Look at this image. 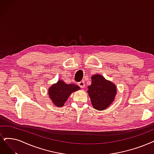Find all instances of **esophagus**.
<instances>
[{"instance_id":"esophagus-1","label":"esophagus","mask_w":154,"mask_h":154,"mask_svg":"<svg viewBox=\"0 0 154 154\" xmlns=\"http://www.w3.org/2000/svg\"><path fill=\"white\" fill-rule=\"evenodd\" d=\"M79 86H80L82 88H84L85 87V82L84 81H81L80 82H79Z\"/></svg>"}]
</instances>
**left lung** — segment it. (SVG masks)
I'll return each mask as SVG.
<instances>
[{
  "instance_id": "8db88e82",
  "label": "left lung",
  "mask_w": 154,
  "mask_h": 154,
  "mask_svg": "<svg viewBox=\"0 0 154 154\" xmlns=\"http://www.w3.org/2000/svg\"><path fill=\"white\" fill-rule=\"evenodd\" d=\"M88 88V93L96 110H105L115 100L117 94L115 84L106 80L100 74H95L91 77V84Z\"/></svg>"
}]
</instances>
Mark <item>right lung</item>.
Segmentation results:
<instances>
[{
    "label": "right lung",
    "mask_w": 154,
    "mask_h": 154,
    "mask_svg": "<svg viewBox=\"0 0 154 154\" xmlns=\"http://www.w3.org/2000/svg\"><path fill=\"white\" fill-rule=\"evenodd\" d=\"M79 89H81L80 87L76 84H68L60 79L56 83L51 85L48 89V93L53 103L56 106L62 107L70 94Z\"/></svg>",
    "instance_id": "obj_1"
}]
</instances>
